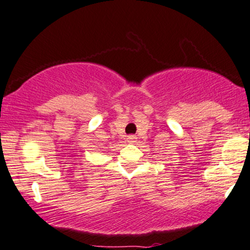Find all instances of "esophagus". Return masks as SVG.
<instances>
[{
    "label": "esophagus",
    "mask_w": 250,
    "mask_h": 250,
    "mask_svg": "<svg viewBox=\"0 0 250 250\" xmlns=\"http://www.w3.org/2000/svg\"><path fill=\"white\" fill-rule=\"evenodd\" d=\"M135 139H137V138H135L134 135H130V137L127 138V141H128V143H134Z\"/></svg>",
    "instance_id": "34e87169"
}]
</instances>
